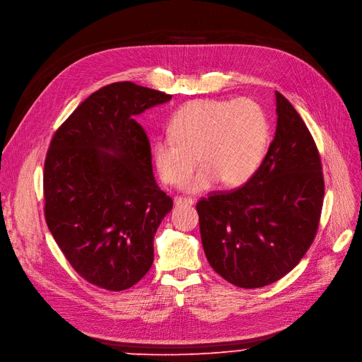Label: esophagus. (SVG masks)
Returning a JSON list of instances; mask_svg holds the SVG:
<instances>
[{
    "mask_svg": "<svg viewBox=\"0 0 362 362\" xmlns=\"http://www.w3.org/2000/svg\"><path fill=\"white\" fill-rule=\"evenodd\" d=\"M176 206H192L194 199L192 198H186V197H176L175 198Z\"/></svg>",
    "mask_w": 362,
    "mask_h": 362,
    "instance_id": "34e87169",
    "label": "esophagus"
}]
</instances>
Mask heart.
Listing matches in <instances>:
<instances>
[{"mask_svg": "<svg viewBox=\"0 0 362 362\" xmlns=\"http://www.w3.org/2000/svg\"><path fill=\"white\" fill-rule=\"evenodd\" d=\"M170 136L152 148L160 177L179 185L199 161L201 170L183 185L186 192L199 194L220 180L240 186L255 176L268 151L269 121L251 99H197L173 117Z\"/></svg>", "mask_w": 362, "mask_h": 362, "instance_id": "1", "label": "heart"}]
</instances>
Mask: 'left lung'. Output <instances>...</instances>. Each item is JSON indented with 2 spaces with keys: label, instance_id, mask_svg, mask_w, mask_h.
Wrapping results in <instances>:
<instances>
[{
  "label": "left lung",
  "instance_id": "8db88e82",
  "mask_svg": "<svg viewBox=\"0 0 362 362\" xmlns=\"http://www.w3.org/2000/svg\"><path fill=\"white\" fill-rule=\"evenodd\" d=\"M276 130L244 186L197 204L204 251L230 284L259 288L287 275L306 255L324 199L321 158L306 124L275 91Z\"/></svg>",
  "mask_w": 362,
  "mask_h": 362
}]
</instances>
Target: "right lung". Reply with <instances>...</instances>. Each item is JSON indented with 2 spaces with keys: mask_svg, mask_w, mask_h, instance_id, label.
<instances>
[{
  "mask_svg": "<svg viewBox=\"0 0 362 362\" xmlns=\"http://www.w3.org/2000/svg\"><path fill=\"white\" fill-rule=\"evenodd\" d=\"M170 94L114 83L94 91L54 133L44 164L45 222L90 284L121 291L151 269L153 237L173 209L156 185L136 118Z\"/></svg>",
  "mask_w": 362,
  "mask_h": 362,
  "instance_id": "1",
  "label": "right lung"
}]
</instances>
